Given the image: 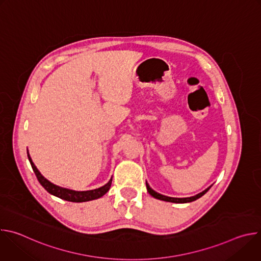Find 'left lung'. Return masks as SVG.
Wrapping results in <instances>:
<instances>
[{"label":"left lung","instance_id":"1","mask_svg":"<svg viewBox=\"0 0 261 261\" xmlns=\"http://www.w3.org/2000/svg\"><path fill=\"white\" fill-rule=\"evenodd\" d=\"M145 184H146V189H147V192L150 193L153 197H155V198H157V199H160V200L169 201V202H174V203H186V202H191V201H194V200H196V199L200 198L202 195H204V194L210 190V188H211V187H208L207 189H205V190H204V191H202L201 193H199V194H197V195H195V196H192V197L175 198V197H168V196L162 195V194H160V193H158V192L154 191V190L150 187V185H148L146 181H145Z\"/></svg>","mask_w":261,"mask_h":261}]
</instances>
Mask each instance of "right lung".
<instances>
[{
    "label": "right lung",
    "instance_id": "obj_1",
    "mask_svg": "<svg viewBox=\"0 0 261 261\" xmlns=\"http://www.w3.org/2000/svg\"><path fill=\"white\" fill-rule=\"evenodd\" d=\"M28 158L29 161L31 163V166L38 178L39 182L42 185V187L51 195H55L61 199L67 200V201H71V202H85V201H90V200H94L97 198L102 197L105 193L108 192V190L110 189L111 186V181H113V177L109 179V181L107 184H105L102 187L98 188V189H94V190H89V191H74V190H70V189H66V188H62L59 187V186L50 182L48 179H46L41 173L40 171L37 169V167L35 166V164L33 163L29 152H28Z\"/></svg>",
    "mask_w": 261,
    "mask_h": 261
}]
</instances>
